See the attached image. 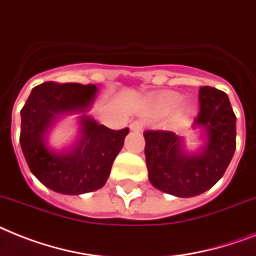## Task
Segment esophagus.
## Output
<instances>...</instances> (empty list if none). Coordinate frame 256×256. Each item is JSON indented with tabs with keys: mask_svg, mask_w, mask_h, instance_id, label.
<instances>
[{
	"mask_svg": "<svg viewBox=\"0 0 256 256\" xmlns=\"http://www.w3.org/2000/svg\"><path fill=\"white\" fill-rule=\"evenodd\" d=\"M130 130H132V132H142V130H143V122H140V121L132 122V124H130Z\"/></svg>",
	"mask_w": 256,
	"mask_h": 256,
	"instance_id": "esophagus-1",
	"label": "esophagus"
}]
</instances>
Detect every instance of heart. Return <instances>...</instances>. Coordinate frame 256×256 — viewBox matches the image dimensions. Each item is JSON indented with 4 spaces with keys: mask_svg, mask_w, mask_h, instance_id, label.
<instances>
[{
    "mask_svg": "<svg viewBox=\"0 0 256 256\" xmlns=\"http://www.w3.org/2000/svg\"><path fill=\"white\" fill-rule=\"evenodd\" d=\"M182 96L174 90H167V92H162L154 98V108L159 112V113H170L172 110L178 106V104L182 102ZM194 113V105L190 102H182L178 106L175 112V118L178 121H188L189 118L192 117Z\"/></svg>",
    "mask_w": 256,
    "mask_h": 256,
    "instance_id": "1",
    "label": "heart"
}]
</instances>
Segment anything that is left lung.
Instances as JSON below:
<instances>
[{"mask_svg":"<svg viewBox=\"0 0 256 256\" xmlns=\"http://www.w3.org/2000/svg\"><path fill=\"white\" fill-rule=\"evenodd\" d=\"M200 113L192 128L202 146L189 151L184 138L164 130L144 132V155L150 182L160 192L193 197L206 192L224 176L236 151V114L228 94L201 86Z\"/></svg>","mask_w":256,"mask_h":256,"instance_id":"1","label":"left lung"}]
</instances>
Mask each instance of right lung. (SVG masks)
I'll use <instances>...</instances> for the list:
<instances>
[{
	"mask_svg": "<svg viewBox=\"0 0 256 256\" xmlns=\"http://www.w3.org/2000/svg\"><path fill=\"white\" fill-rule=\"evenodd\" d=\"M94 84L43 82L31 90L20 110V142L27 166L54 192L78 196L102 188L128 128L110 130L88 112L97 96ZM78 114L79 134L68 148L56 150L49 132L62 118Z\"/></svg>",
	"mask_w": 256,
	"mask_h": 256,
	"instance_id": "1",
	"label": "right lung"
}]
</instances>
